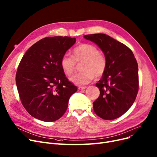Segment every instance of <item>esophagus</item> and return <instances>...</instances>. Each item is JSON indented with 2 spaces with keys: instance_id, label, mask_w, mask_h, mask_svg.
Listing matches in <instances>:
<instances>
[{
  "instance_id": "esophagus-1",
  "label": "esophagus",
  "mask_w": 157,
  "mask_h": 157,
  "mask_svg": "<svg viewBox=\"0 0 157 157\" xmlns=\"http://www.w3.org/2000/svg\"><path fill=\"white\" fill-rule=\"evenodd\" d=\"M86 87H87V86H80L78 87V89H79V90H84V89H85V88H86Z\"/></svg>"
}]
</instances>
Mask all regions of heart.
Masks as SVG:
<instances>
[{"mask_svg": "<svg viewBox=\"0 0 157 157\" xmlns=\"http://www.w3.org/2000/svg\"><path fill=\"white\" fill-rule=\"evenodd\" d=\"M74 56L65 53L60 60V65L63 72L71 76L76 69V63L83 62L81 67L82 72L74 74L70 80L73 83L83 85L90 83L95 77L99 78L106 69V59L99 52L96 47L88 44H82L73 50Z\"/></svg>", "mask_w": 157, "mask_h": 157, "instance_id": "heart-1", "label": "heart"}]
</instances>
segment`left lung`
<instances>
[{"label":"left lung","mask_w":157,"mask_h":157,"mask_svg":"<svg viewBox=\"0 0 157 157\" xmlns=\"http://www.w3.org/2000/svg\"><path fill=\"white\" fill-rule=\"evenodd\" d=\"M97 44L106 59V69L95 84L100 91L93 103L97 115L105 120L115 119L133 104L139 90L138 64L132 50L105 34L85 35Z\"/></svg>","instance_id":"left-lung-1"}]
</instances>
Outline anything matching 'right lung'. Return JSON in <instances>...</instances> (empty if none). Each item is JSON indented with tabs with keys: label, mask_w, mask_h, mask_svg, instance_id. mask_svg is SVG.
Wrapping results in <instances>:
<instances>
[{
	"label": "right lung",
	"mask_w": 157,
	"mask_h": 157,
	"mask_svg": "<svg viewBox=\"0 0 157 157\" xmlns=\"http://www.w3.org/2000/svg\"><path fill=\"white\" fill-rule=\"evenodd\" d=\"M75 43L76 38L46 37L29 47L20 61L17 90L22 105L33 117L53 122L65 113L78 88L65 76L60 60Z\"/></svg>",
	"instance_id": "add662e5"
}]
</instances>
